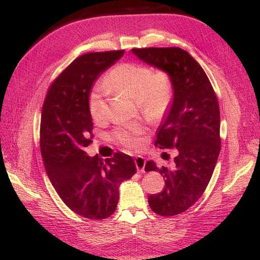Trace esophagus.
Wrapping results in <instances>:
<instances>
[{"label": "esophagus", "instance_id": "1", "mask_svg": "<svg viewBox=\"0 0 260 260\" xmlns=\"http://www.w3.org/2000/svg\"><path fill=\"white\" fill-rule=\"evenodd\" d=\"M145 164H146V161L143 156L137 155L135 157V165H136V169L139 172H141V173L145 172Z\"/></svg>", "mask_w": 260, "mask_h": 260}]
</instances>
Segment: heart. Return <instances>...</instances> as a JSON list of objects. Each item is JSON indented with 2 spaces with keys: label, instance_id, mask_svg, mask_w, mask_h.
Returning a JSON list of instances; mask_svg holds the SVG:
<instances>
[{
  "label": "heart",
  "instance_id": "b5f03b06",
  "mask_svg": "<svg viewBox=\"0 0 260 260\" xmlns=\"http://www.w3.org/2000/svg\"><path fill=\"white\" fill-rule=\"evenodd\" d=\"M104 85L110 91L121 92L134 98L137 107L151 120L162 118L173 98V81L167 71L157 70L153 73L150 66L143 63L117 64L105 76ZM107 90L104 87L95 88L89 96V110L96 121L103 119L107 114ZM144 132V125L135 121L116 131L115 135L127 147L137 148L142 145L141 135Z\"/></svg>",
  "mask_w": 260,
  "mask_h": 260
}]
</instances>
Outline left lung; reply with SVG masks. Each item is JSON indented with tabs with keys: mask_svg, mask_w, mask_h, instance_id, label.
Masks as SVG:
<instances>
[{
	"mask_svg": "<svg viewBox=\"0 0 260 260\" xmlns=\"http://www.w3.org/2000/svg\"><path fill=\"white\" fill-rule=\"evenodd\" d=\"M145 63L167 71L173 81V99L158 126L155 146L178 151L174 168L158 169L148 161L145 171L165 179L162 192L148 197L154 212L171 217L192 207L211 179L221 147L217 96L202 67L181 48L132 49Z\"/></svg>",
	"mask_w": 260,
	"mask_h": 260,
	"instance_id": "8db88e82",
	"label": "left lung"
}]
</instances>
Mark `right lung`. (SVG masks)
I'll return each mask as SVG.
<instances>
[{
    "label": "right lung",
    "mask_w": 260,
    "mask_h": 260,
    "mask_svg": "<svg viewBox=\"0 0 260 260\" xmlns=\"http://www.w3.org/2000/svg\"><path fill=\"white\" fill-rule=\"evenodd\" d=\"M123 54L124 50H117L78 57L52 82L42 106L40 148L46 172L66 206L87 219L112 215L119 184L136 172L127 154L119 152L103 159L85 152L92 142L91 88Z\"/></svg>",
    "instance_id": "add662e5"
}]
</instances>
